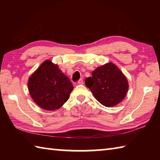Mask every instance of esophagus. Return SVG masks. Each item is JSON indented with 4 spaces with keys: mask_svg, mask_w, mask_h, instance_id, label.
<instances>
[{
    "mask_svg": "<svg viewBox=\"0 0 160 160\" xmlns=\"http://www.w3.org/2000/svg\"><path fill=\"white\" fill-rule=\"evenodd\" d=\"M83 83H84V81H83L82 78H81V79H80L78 81V84H82Z\"/></svg>",
    "mask_w": 160,
    "mask_h": 160,
    "instance_id": "34e87169",
    "label": "esophagus"
}]
</instances>
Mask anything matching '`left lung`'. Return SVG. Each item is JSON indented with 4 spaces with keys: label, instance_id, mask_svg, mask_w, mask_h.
<instances>
[{
    "label": "left lung",
    "instance_id": "1",
    "mask_svg": "<svg viewBox=\"0 0 160 160\" xmlns=\"http://www.w3.org/2000/svg\"><path fill=\"white\" fill-rule=\"evenodd\" d=\"M91 75V78H87L85 84L100 104L111 107L124 99L128 89V81L114 64L98 67Z\"/></svg>",
    "mask_w": 160,
    "mask_h": 160
}]
</instances>
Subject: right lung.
Listing matches in <instances>:
<instances>
[{"instance_id": "right-lung-1", "label": "right lung", "mask_w": 160, "mask_h": 160, "mask_svg": "<svg viewBox=\"0 0 160 160\" xmlns=\"http://www.w3.org/2000/svg\"><path fill=\"white\" fill-rule=\"evenodd\" d=\"M28 88L35 102L48 111L62 107L73 89L69 78L50 60L44 62L32 75Z\"/></svg>"}]
</instances>
